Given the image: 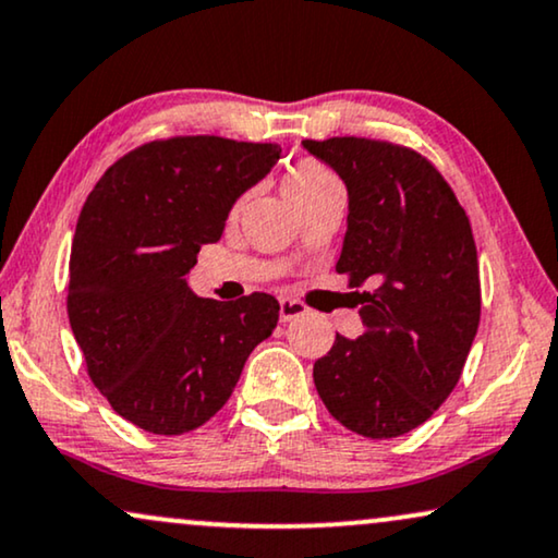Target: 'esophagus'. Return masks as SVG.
<instances>
[{"instance_id":"obj_1","label":"esophagus","mask_w":558,"mask_h":558,"mask_svg":"<svg viewBox=\"0 0 558 558\" xmlns=\"http://www.w3.org/2000/svg\"><path fill=\"white\" fill-rule=\"evenodd\" d=\"M306 312H308L306 303L293 301V299H280V322H293Z\"/></svg>"}]
</instances>
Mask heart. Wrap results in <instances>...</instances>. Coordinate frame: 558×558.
Returning <instances> with one entry per match:
<instances>
[{"label": "heart", "mask_w": 558, "mask_h": 558, "mask_svg": "<svg viewBox=\"0 0 558 558\" xmlns=\"http://www.w3.org/2000/svg\"><path fill=\"white\" fill-rule=\"evenodd\" d=\"M335 174L329 172L322 161L316 159H299L286 169L283 174V193L291 206H299L301 201L319 193V190L335 185ZM239 210V203L234 206V214Z\"/></svg>", "instance_id": "1"}]
</instances>
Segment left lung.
I'll list each match as a JSON object with an SVG mask.
<instances>
[{"label": "left lung", "instance_id": "obj_1", "mask_svg": "<svg viewBox=\"0 0 558 558\" xmlns=\"http://www.w3.org/2000/svg\"><path fill=\"white\" fill-rule=\"evenodd\" d=\"M350 195L337 272L365 331L337 335L314 363L316 391L352 433L386 440L420 427L456 389L482 316L476 244L437 167L380 138L303 141Z\"/></svg>", "mask_w": 558, "mask_h": 558}]
</instances>
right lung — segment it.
I'll list each match as a JSON object with an SVG mask.
<instances>
[{"label": "right lung", "mask_w": 558, "mask_h": 558, "mask_svg": "<svg viewBox=\"0 0 558 558\" xmlns=\"http://www.w3.org/2000/svg\"><path fill=\"white\" fill-rule=\"evenodd\" d=\"M278 159V144L154 138L108 167L84 201L69 257V324L92 384L146 433L206 425L278 324L270 293L197 299L185 278L201 244L221 239L236 197Z\"/></svg>", "instance_id": "right-lung-1"}]
</instances>
